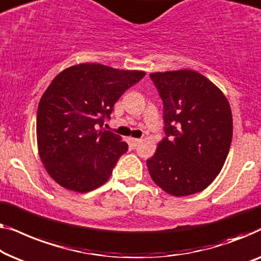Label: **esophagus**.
I'll use <instances>...</instances> for the list:
<instances>
[{
	"label": "esophagus",
	"instance_id": "esophagus-1",
	"mask_svg": "<svg viewBox=\"0 0 261 261\" xmlns=\"http://www.w3.org/2000/svg\"><path fill=\"white\" fill-rule=\"evenodd\" d=\"M129 141H130V143H131L132 145H134V146H137V145L139 144V143L142 142V139H139V138H130Z\"/></svg>",
	"mask_w": 261,
	"mask_h": 261
}]
</instances>
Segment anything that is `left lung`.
<instances>
[{
    "label": "left lung",
    "mask_w": 261,
    "mask_h": 261,
    "mask_svg": "<svg viewBox=\"0 0 261 261\" xmlns=\"http://www.w3.org/2000/svg\"><path fill=\"white\" fill-rule=\"evenodd\" d=\"M163 101L166 137L146 161L150 176L164 192L187 196L202 192L225 164L233 136L229 102L195 71L150 74Z\"/></svg>",
    "instance_id": "1"
}]
</instances>
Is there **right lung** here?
Returning a JSON list of instances; mask_svg holds the SVG:
<instances>
[{
    "label": "right lung",
    "mask_w": 261,
    "mask_h": 261,
    "mask_svg": "<svg viewBox=\"0 0 261 261\" xmlns=\"http://www.w3.org/2000/svg\"><path fill=\"white\" fill-rule=\"evenodd\" d=\"M144 75L142 71L80 64L53 79L39 102L36 138L43 166L54 181L78 193L108 181L129 146L102 124L120 95Z\"/></svg>",
    "instance_id": "add662e5"
}]
</instances>
